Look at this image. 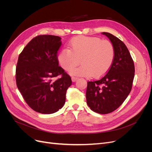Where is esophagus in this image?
<instances>
[{
    "mask_svg": "<svg viewBox=\"0 0 152 152\" xmlns=\"http://www.w3.org/2000/svg\"><path fill=\"white\" fill-rule=\"evenodd\" d=\"M78 79V78L76 77H72V82H75Z\"/></svg>",
    "mask_w": 152,
    "mask_h": 152,
    "instance_id": "esophagus-1",
    "label": "esophagus"
}]
</instances>
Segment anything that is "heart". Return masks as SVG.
I'll list each match as a JSON object with an SVG mask.
<instances>
[{
  "instance_id": "obj_1",
  "label": "heart",
  "mask_w": 152,
  "mask_h": 152,
  "mask_svg": "<svg viewBox=\"0 0 152 152\" xmlns=\"http://www.w3.org/2000/svg\"><path fill=\"white\" fill-rule=\"evenodd\" d=\"M69 49L59 53L58 61L60 66L68 70L80 63L82 65L72 68L71 75L99 78L111 68L115 57V48L108 40L98 37L78 36L73 38Z\"/></svg>"
}]
</instances>
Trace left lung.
Listing matches in <instances>:
<instances>
[{
	"instance_id": "1",
	"label": "left lung",
	"mask_w": 152,
	"mask_h": 152,
	"mask_svg": "<svg viewBox=\"0 0 152 152\" xmlns=\"http://www.w3.org/2000/svg\"><path fill=\"white\" fill-rule=\"evenodd\" d=\"M115 48V57L111 68L98 80L87 82V104L94 112L107 114L123 103L129 94L134 77V65L126 45L108 32H103Z\"/></svg>"
}]
</instances>
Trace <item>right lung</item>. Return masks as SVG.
<instances>
[{
	"label": "right lung",
	"mask_w": 152,
	"mask_h": 152,
	"mask_svg": "<svg viewBox=\"0 0 152 152\" xmlns=\"http://www.w3.org/2000/svg\"><path fill=\"white\" fill-rule=\"evenodd\" d=\"M58 36L40 35L31 39L19 55L16 81L26 103L34 111L51 114L65 103L72 79L59 66L58 50L61 45ZM61 75L56 81L55 77Z\"/></svg>",
	"instance_id": "right-lung-1"
}]
</instances>
